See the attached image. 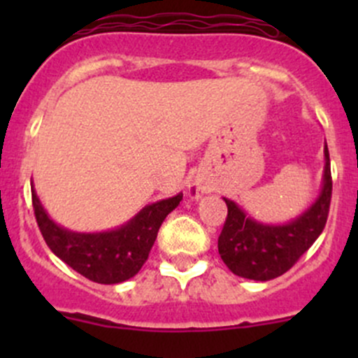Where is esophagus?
Wrapping results in <instances>:
<instances>
[{"instance_id":"1","label":"esophagus","mask_w":358,"mask_h":358,"mask_svg":"<svg viewBox=\"0 0 358 358\" xmlns=\"http://www.w3.org/2000/svg\"><path fill=\"white\" fill-rule=\"evenodd\" d=\"M202 194H204V190H202L199 185H190L189 187V196L192 197V199H199Z\"/></svg>"}]
</instances>
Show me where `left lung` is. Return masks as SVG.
<instances>
[{"label": "left lung", "mask_w": 358, "mask_h": 358, "mask_svg": "<svg viewBox=\"0 0 358 358\" xmlns=\"http://www.w3.org/2000/svg\"><path fill=\"white\" fill-rule=\"evenodd\" d=\"M331 162L324 143V173L319 196L303 213L286 223H263L249 216L237 202L227 199L225 225L218 237V252L236 275L266 282L282 275L322 234L329 215Z\"/></svg>", "instance_id": "obj_1"}]
</instances>
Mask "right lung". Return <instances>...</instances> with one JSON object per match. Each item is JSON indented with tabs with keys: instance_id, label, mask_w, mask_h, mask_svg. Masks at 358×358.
<instances>
[{
	"instance_id": "add662e5",
	"label": "right lung",
	"mask_w": 358,
	"mask_h": 358,
	"mask_svg": "<svg viewBox=\"0 0 358 358\" xmlns=\"http://www.w3.org/2000/svg\"><path fill=\"white\" fill-rule=\"evenodd\" d=\"M36 222L48 248L72 270L99 284H119L131 279L149 258L159 227L180 204L183 194L147 204L131 220L103 232H76L59 225L36 194L31 180Z\"/></svg>"
}]
</instances>
